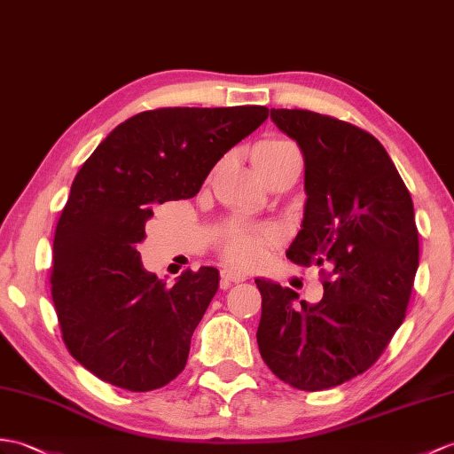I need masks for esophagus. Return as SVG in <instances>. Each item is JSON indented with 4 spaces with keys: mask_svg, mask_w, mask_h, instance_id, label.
Listing matches in <instances>:
<instances>
[{
    "mask_svg": "<svg viewBox=\"0 0 454 454\" xmlns=\"http://www.w3.org/2000/svg\"><path fill=\"white\" fill-rule=\"evenodd\" d=\"M220 286H223L224 290H228L231 284H239V282H244L246 280V275H241V272H236V270H231V269H223L220 270Z\"/></svg>",
    "mask_w": 454,
    "mask_h": 454,
    "instance_id": "esophagus-1",
    "label": "esophagus"
}]
</instances>
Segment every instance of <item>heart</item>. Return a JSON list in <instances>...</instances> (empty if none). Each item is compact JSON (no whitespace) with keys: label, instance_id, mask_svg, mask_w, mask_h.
<instances>
[{"label":"heart","instance_id":"obj_1","mask_svg":"<svg viewBox=\"0 0 454 454\" xmlns=\"http://www.w3.org/2000/svg\"><path fill=\"white\" fill-rule=\"evenodd\" d=\"M300 153L298 146L282 137H270L261 141L253 151L259 172L262 174L269 166L277 164L282 158ZM272 231L267 228H251L239 223L228 224L218 236L220 255L234 269H255L267 259V251L272 244Z\"/></svg>","mask_w":454,"mask_h":454}]
</instances>
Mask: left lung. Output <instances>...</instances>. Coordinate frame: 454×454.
<instances>
[{"label": "left lung", "mask_w": 454, "mask_h": 454, "mask_svg": "<svg viewBox=\"0 0 454 454\" xmlns=\"http://www.w3.org/2000/svg\"><path fill=\"white\" fill-rule=\"evenodd\" d=\"M303 153V223L286 255L321 267L323 300L257 278L261 357L280 381L325 391L367 372L406 317L419 262L414 205L372 133L309 110H270Z\"/></svg>", "instance_id": "1"}]
</instances>
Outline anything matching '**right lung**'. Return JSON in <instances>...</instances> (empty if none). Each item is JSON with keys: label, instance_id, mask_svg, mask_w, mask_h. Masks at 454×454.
Segmentation results:
<instances>
[{"label": "right lung", "instance_id": "1", "mask_svg": "<svg viewBox=\"0 0 454 454\" xmlns=\"http://www.w3.org/2000/svg\"><path fill=\"white\" fill-rule=\"evenodd\" d=\"M267 118L265 106L146 110L81 166L56 226L51 300L69 354L102 381L145 393L184 372L218 270L187 269L168 286L143 269L137 246L154 205L195 197Z\"/></svg>", "mask_w": 454, "mask_h": 454}]
</instances>
